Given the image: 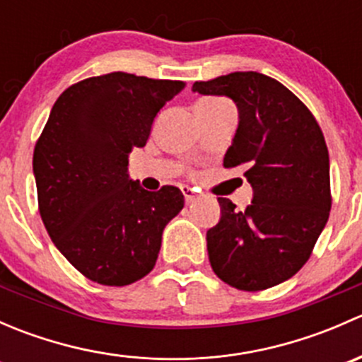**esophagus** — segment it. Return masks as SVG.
<instances>
[{
    "label": "esophagus",
    "instance_id": "1",
    "mask_svg": "<svg viewBox=\"0 0 362 362\" xmlns=\"http://www.w3.org/2000/svg\"><path fill=\"white\" fill-rule=\"evenodd\" d=\"M182 192H184V198L187 203H192L196 198H198V192H196L194 189L187 187V185H184V187H182Z\"/></svg>",
    "mask_w": 362,
    "mask_h": 362
}]
</instances>
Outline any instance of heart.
Returning a JSON list of instances; mask_svg holds the SVG:
<instances>
[{
  "mask_svg": "<svg viewBox=\"0 0 362 362\" xmlns=\"http://www.w3.org/2000/svg\"><path fill=\"white\" fill-rule=\"evenodd\" d=\"M199 103H208V105H221V103H228L224 100H218V98H204V100L199 101Z\"/></svg>",
  "mask_w": 362,
  "mask_h": 362,
  "instance_id": "1",
  "label": "heart"
}]
</instances>
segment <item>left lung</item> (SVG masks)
Segmentation results:
<instances>
[{"instance_id": "1", "label": "left lung", "mask_w": 362, "mask_h": 362, "mask_svg": "<svg viewBox=\"0 0 362 362\" xmlns=\"http://www.w3.org/2000/svg\"><path fill=\"white\" fill-rule=\"evenodd\" d=\"M199 94L229 96L240 112L224 168H242L254 189L243 211L218 198L221 221L206 231L215 275L240 291L286 282L312 255L331 210L329 152L319 122L279 80L235 71L194 82Z\"/></svg>"}]
</instances>
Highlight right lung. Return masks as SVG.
Here are the masks:
<instances>
[{
    "label": "right lung",
    "mask_w": 362,
    "mask_h": 362,
    "mask_svg": "<svg viewBox=\"0 0 362 362\" xmlns=\"http://www.w3.org/2000/svg\"><path fill=\"white\" fill-rule=\"evenodd\" d=\"M185 87L113 71L69 86L33 154L38 210L61 254L93 282L122 287L152 272L163 229L184 208L175 185L145 191L127 154L145 147L166 101Z\"/></svg>",
    "instance_id": "add662e5"
}]
</instances>
